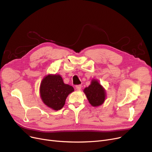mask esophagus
Listing matches in <instances>:
<instances>
[{
  "instance_id": "obj_1",
  "label": "esophagus",
  "mask_w": 152,
  "mask_h": 152,
  "mask_svg": "<svg viewBox=\"0 0 152 152\" xmlns=\"http://www.w3.org/2000/svg\"><path fill=\"white\" fill-rule=\"evenodd\" d=\"M81 87H82L81 85H77V86H76V89L77 90H78V91L81 90Z\"/></svg>"
}]
</instances>
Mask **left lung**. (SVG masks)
I'll return each instance as SVG.
<instances>
[{"mask_svg": "<svg viewBox=\"0 0 152 152\" xmlns=\"http://www.w3.org/2000/svg\"><path fill=\"white\" fill-rule=\"evenodd\" d=\"M83 92L90 104L94 107L102 105L106 99V91L97 79H92L91 84Z\"/></svg>", "mask_w": 152, "mask_h": 152, "instance_id": "left-lung-1", "label": "left lung"}]
</instances>
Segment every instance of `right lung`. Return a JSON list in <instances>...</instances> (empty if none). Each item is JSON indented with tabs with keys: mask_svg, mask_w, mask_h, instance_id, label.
<instances>
[{
	"mask_svg": "<svg viewBox=\"0 0 152 152\" xmlns=\"http://www.w3.org/2000/svg\"><path fill=\"white\" fill-rule=\"evenodd\" d=\"M40 96L44 104L58 111L65 105L68 95L75 90L72 86L65 84L60 75L45 76L40 85Z\"/></svg>",
	"mask_w": 152,
	"mask_h": 152,
	"instance_id": "right-lung-1",
	"label": "right lung"
}]
</instances>
